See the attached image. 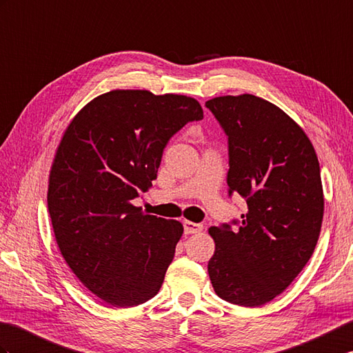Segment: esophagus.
<instances>
[{
	"label": "esophagus",
	"instance_id": "obj_1",
	"mask_svg": "<svg viewBox=\"0 0 353 353\" xmlns=\"http://www.w3.org/2000/svg\"><path fill=\"white\" fill-rule=\"evenodd\" d=\"M183 227H185V233L186 234H195V233H200L203 230V225L201 224L191 223V221H185Z\"/></svg>",
	"mask_w": 353,
	"mask_h": 353
}]
</instances>
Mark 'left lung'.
Wrapping results in <instances>:
<instances>
[{
  "label": "left lung",
  "mask_w": 353,
  "mask_h": 353,
  "mask_svg": "<svg viewBox=\"0 0 353 353\" xmlns=\"http://www.w3.org/2000/svg\"><path fill=\"white\" fill-rule=\"evenodd\" d=\"M228 137L230 194L247 200L239 227H210L208 272L221 299L259 307L289 288L313 256L323 221L313 144L281 108L254 94L206 102Z\"/></svg>",
  "instance_id": "left-lung-1"
}]
</instances>
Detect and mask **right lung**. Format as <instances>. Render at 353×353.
I'll return each mask as SVG.
<instances>
[{
  "instance_id": "add662e5",
  "label": "right lung",
  "mask_w": 353,
  "mask_h": 353,
  "mask_svg": "<svg viewBox=\"0 0 353 353\" xmlns=\"http://www.w3.org/2000/svg\"><path fill=\"white\" fill-rule=\"evenodd\" d=\"M203 119L194 97L111 90L65 128L48 180V210L65 263L112 307H134L161 289L183 225L132 204L157 179L168 139Z\"/></svg>"
}]
</instances>
